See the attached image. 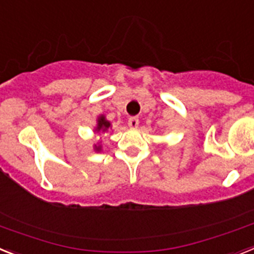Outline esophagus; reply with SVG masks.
<instances>
[{
    "label": "esophagus",
    "instance_id": "1",
    "mask_svg": "<svg viewBox=\"0 0 254 254\" xmlns=\"http://www.w3.org/2000/svg\"><path fill=\"white\" fill-rule=\"evenodd\" d=\"M127 124H129L130 129H136V127H138V125H139V119L130 118L129 120H127Z\"/></svg>",
    "mask_w": 254,
    "mask_h": 254
}]
</instances>
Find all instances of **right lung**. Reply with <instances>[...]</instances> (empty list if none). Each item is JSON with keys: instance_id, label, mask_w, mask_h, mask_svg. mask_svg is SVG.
I'll use <instances>...</instances> for the list:
<instances>
[{"instance_id": "add662e5", "label": "right lung", "mask_w": 254, "mask_h": 254, "mask_svg": "<svg viewBox=\"0 0 254 254\" xmlns=\"http://www.w3.org/2000/svg\"><path fill=\"white\" fill-rule=\"evenodd\" d=\"M110 127H111V123L106 119L105 115H100V116L97 118V124L96 127H94L93 131L96 134L106 133V131H109ZM93 149L97 153H98V152H102V144H101V142L98 143V144H94Z\"/></svg>"}]
</instances>
